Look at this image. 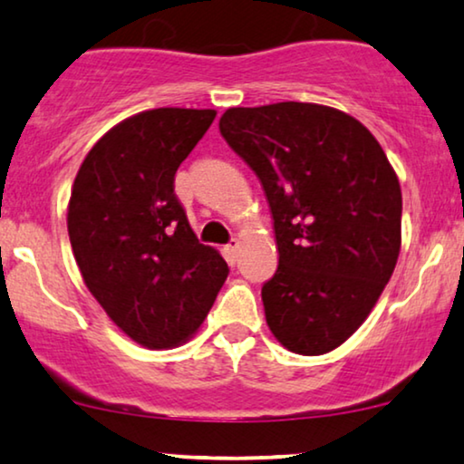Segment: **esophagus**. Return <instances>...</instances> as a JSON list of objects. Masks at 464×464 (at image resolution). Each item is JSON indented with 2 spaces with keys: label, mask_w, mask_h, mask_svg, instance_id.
I'll return each instance as SVG.
<instances>
[{
  "label": "esophagus",
  "mask_w": 464,
  "mask_h": 464,
  "mask_svg": "<svg viewBox=\"0 0 464 464\" xmlns=\"http://www.w3.org/2000/svg\"><path fill=\"white\" fill-rule=\"evenodd\" d=\"M238 249H240V243L237 238H232L230 243H227L226 246H224V251H226V257L230 259V262H237V257H238Z\"/></svg>",
  "instance_id": "34e87169"
}]
</instances>
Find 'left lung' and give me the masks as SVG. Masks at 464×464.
Listing matches in <instances>:
<instances>
[{
	"label": "left lung",
	"mask_w": 464,
	"mask_h": 464,
	"mask_svg": "<svg viewBox=\"0 0 464 464\" xmlns=\"http://www.w3.org/2000/svg\"><path fill=\"white\" fill-rule=\"evenodd\" d=\"M226 143L268 198L278 268L266 323L291 353L325 354L376 306L401 249V188L359 120L316 103L230 107Z\"/></svg>",
	"instance_id": "obj_1"
}]
</instances>
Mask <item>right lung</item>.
<instances>
[{
    "instance_id": "add662e5",
    "label": "right lung",
    "mask_w": 464,
    "mask_h": 464,
    "mask_svg": "<svg viewBox=\"0 0 464 464\" xmlns=\"http://www.w3.org/2000/svg\"><path fill=\"white\" fill-rule=\"evenodd\" d=\"M215 113L158 107L122 120L92 145L72 188L67 230L88 291L154 351L192 338L230 272L175 196L177 169Z\"/></svg>"
}]
</instances>
